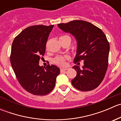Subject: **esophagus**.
Returning <instances> with one entry per match:
<instances>
[{
    "instance_id": "esophagus-1",
    "label": "esophagus",
    "mask_w": 121,
    "mask_h": 121,
    "mask_svg": "<svg viewBox=\"0 0 121 121\" xmlns=\"http://www.w3.org/2000/svg\"><path fill=\"white\" fill-rule=\"evenodd\" d=\"M68 69V68H61L60 69V71L61 72H64V71H66V70H67Z\"/></svg>"
}]
</instances>
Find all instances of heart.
Masks as SVG:
<instances>
[{"label": "heart", "instance_id": "1", "mask_svg": "<svg viewBox=\"0 0 121 121\" xmlns=\"http://www.w3.org/2000/svg\"><path fill=\"white\" fill-rule=\"evenodd\" d=\"M65 37H69L68 36L65 35V36H61V38H65ZM70 38V37H69ZM68 59L67 57H63V56H57V57H55L53 59V63L56 65H58L60 67L65 66L66 64V60Z\"/></svg>", "mask_w": 121, "mask_h": 121}]
</instances>
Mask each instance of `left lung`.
I'll return each mask as SVG.
<instances>
[{"mask_svg": "<svg viewBox=\"0 0 121 121\" xmlns=\"http://www.w3.org/2000/svg\"><path fill=\"white\" fill-rule=\"evenodd\" d=\"M58 27L75 37L77 41L75 63L84 60L82 68L74 65L77 75L71 80L77 90L88 91L98 87L104 80L108 65L109 44L103 31L84 20L60 23Z\"/></svg>", "mask_w": 121, "mask_h": 121, "instance_id": "8db88e82", "label": "left lung"}]
</instances>
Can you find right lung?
<instances>
[{
    "label": "right lung",
    "mask_w": 121,
    "mask_h": 121,
    "mask_svg": "<svg viewBox=\"0 0 121 121\" xmlns=\"http://www.w3.org/2000/svg\"><path fill=\"white\" fill-rule=\"evenodd\" d=\"M54 25H35L23 30L14 38L10 63L18 81L23 88L35 95H45L53 90L60 68L54 65H39Z\"/></svg>",
    "instance_id": "obj_1"
}]
</instances>
